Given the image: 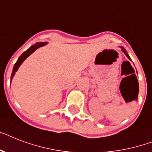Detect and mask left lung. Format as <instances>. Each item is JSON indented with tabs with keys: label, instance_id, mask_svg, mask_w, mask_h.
Listing matches in <instances>:
<instances>
[{
	"label": "left lung",
	"instance_id": "1",
	"mask_svg": "<svg viewBox=\"0 0 152 152\" xmlns=\"http://www.w3.org/2000/svg\"><path fill=\"white\" fill-rule=\"evenodd\" d=\"M121 50H122V51H123V52L125 53V54L126 55V56H127V57H128V58H129V60H131V59H130L129 56V54H128L127 53H126V51H125V49L123 48V47H121Z\"/></svg>",
	"mask_w": 152,
	"mask_h": 152
}]
</instances>
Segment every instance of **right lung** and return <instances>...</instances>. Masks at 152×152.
Here are the masks:
<instances>
[{"mask_svg":"<svg viewBox=\"0 0 152 152\" xmlns=\"http://www.w3.org/2000/svg\"><path fill=\"white\" fill-rule=\"evenodd\" d=\"M46 44V42H38V43H35L34 45H33L32 46H31L27 50H26L25 52H23L22 53V55L20 56L19 58H18V61L16 62H15V65H14V67H13V69H12V76H11V80L12 79V77L14 76V75H15V72L18 70V69H19V67L20 66V64H22L23 61H24L26 58H27L28 56H30V55L32 53L34 52L35 50H37L38 48H39V47H41V46H45Z\"/></svg>","mask_w":152,"mask_h":152,"instance_id":"add662e5","label":"right lung"}]
</instances>
